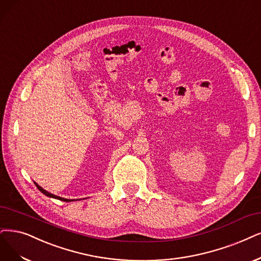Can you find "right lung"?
<instances>
[{
  "mask_svg": "<svg viewBox=\"0 0 261 261\" xmlns=\"http://www.w3.org/2000/svg\"><path fill=\"white\" fill-rule=\"evenodd\" d=\"M34 184H35V186L37 187V189L40 190L41 192H43V194H44L45 196H47V197H50V198H54V199L61 200V201H64V202H70V201H74V200H71V199H64V198H61V197H58V196H56V195H53V194H50V192H48V191H46L45 189H43V188H42L40 185H37L35 181H34Z\"/></svg>",
  "mask_w": 261,
  "mask_h": 261,
  "instance_id": "right-lung-1",
  "label": "right lung"
}]
</instances>
